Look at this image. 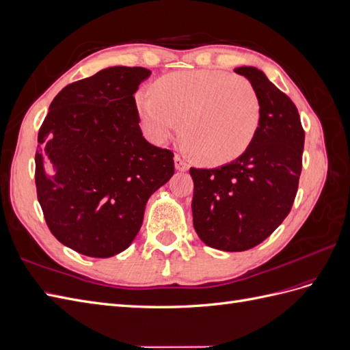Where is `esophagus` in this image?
<instances>
[{
    "label": "esophagus",
    "instance_id": "esophagus-1",
    "mask_svg": "<svg viewBox=\"0 0 350 350\" xmlns=\"http://www.w3.org/2000/svg\"><path fill=\"white\" fill-rule=\"evenodd\" d=\"M174 161H175V167L178 169V171H181V172H184V171H187V169L189 167V165H188V162L185 161L184 157H181L179 154H175V157H174Z\"/></svg>",
    "mask_w": 350,
    "mask_h": 350
}]
</instances>
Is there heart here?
<instances>
[{
  "label": "heart",
  "instance_id": "1",
  "mask_svg": "<svg viewBox=\"0 0 350 350\" xmlns=\"http://www.w3.org/2000/svg\"><path fill=\"white\" fill-rule=\"evenodd\" d=\"M135 105L154 143L165 144L183 121L187 150L211 165L245 153L261 120L260 96L251 81L221 70L166 74L152 92L137 94Z\"/></svg>",
  "mask_w": 350,
  "mask_h": 350
}]
</instances>
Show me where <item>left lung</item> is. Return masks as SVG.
Wrapping results in <instances>:
<instances>
[{
  "instance_id": "left-lung-1",
  "label": "left lung",
  "mask_w": 350,
  "mask_h": 350,
  "mask_svg": "<svg viewBox=\"0 0 350 350\" xmlns=\"http://www.w3.org/2000/svg\"><path fill=\"white\" fill-rule=\"evenodd\" d=\"M261 102L256 137L237 161L216 169L189 167L197 235L221 251H247L289 215L299 185L305 131L295 103L256 67H239Z\"/></svg>"
}]
</instances>
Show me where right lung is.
<instances>
[{
    "label": "right lung",
    "mask_w": 350,
    "mask_h": 350,
    "mask_svg": "<svg viewBox=\"0 0 350 350\" xmlns=\"http://www.w3.org/2000/svg\"><path fill=\"white\" fill-rule=\"evenodd\" d=\"M143 67H111L67 84L42 122L35 154L39 204L49 230L83 256L130 247L149 197L175 172L174 153L147 142L134 93Z\"/></svg>",
    "instance_id": "right-lung-1"
}]
</instances>
